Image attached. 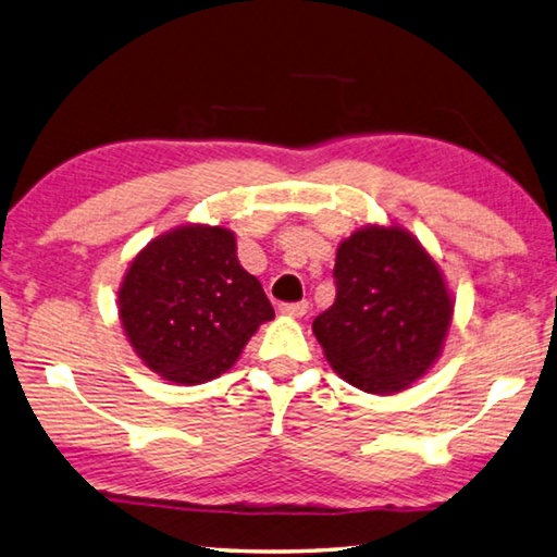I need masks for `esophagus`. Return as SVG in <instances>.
Returning <instances> with one entry per match:
<instances>
[{"label": "esophagus", "mask_w": 557, "mask_h": 557, "mask_svg": "<svg viewBox=\"0 0 557 557\" xmlns=\"http://www.w3.org/2000/svg\"><path fill=\"white\" fill-rule=\"evenodd\" d=\"M280 311L285 313V317H292V319H301L307 317L309 311V301H292V305H282Z\"/></svg>", "instance_id": "obj_1"}]
</instances>
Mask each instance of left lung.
<instances>
[{
  "label": "left lung",
  "instance_id": "8db88e82",
  "mask_svg": "<svg viewBox=\"0 0 557 557\" xmlns=\"http://www.w3.org/2000/svg\"><path fill=\"white\" fill-rule=\"evenodd\" d=\"M336 301L313 319L329 366L368 394H397L441 358L455 299L438 262L399 224H368L336 250Z\"/></svg>",
  "mask_w": 557,
  "mask_h": 557
}]
</instances>
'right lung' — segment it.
<instances>
[{"instance_id":"obj_1","label":"right lung","mask_w":557,"mask_h":557,"mask_svg":"<svg viewBox=\"0 0 557 557\" xmlns=\"http://www.w3.org/2000/svg\"><path fill=\"white\" fill-rule=\"evenodd\" d=\"M119 319L136 356L173 384H205L234 368L260 323L275 319L226 226L185 224L131 260Z\"/></svg>"}]
</instances>
